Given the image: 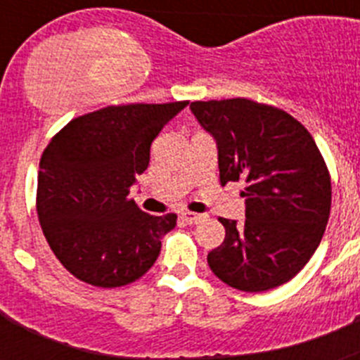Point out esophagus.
Returning <instances> with one entry per match:
<instances>
[{
  "instance_id": "1",
  "label": "esophagus",
  "mask_w": 360,
  "mask_h": 360,
  "mask_svg": "<svg viewBox=\"0 0 360 360\" xmlns=\"http://www.w3.org/2000/svg\"><path fill=\"white\" fill-rule=\"evenodd\" d=\"M205 218H207V216H205V214H196V212H189V211L182 212V219H184V221H186V224H189V225L202 224V221Z\"/></svg>"
}]
</instances>
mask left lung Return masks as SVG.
Here are the masks:
<instances>
[{"label": "left lung", "mask_w": 360, "mask_h": 360, "mask_svg": "<svg viewBox=\"0 0 360 360\" xmlns=\"http://www.w3.org/2000/svg\"><path fill=\"white\" fill-rule=\"evenodd\" d=\"M191 111L218 146L219 182L243 180L245 221L219 218L225 240L207 263L243 292L290 281L319 247L328 224L332 182L303 124L249 98L196 101Z\"/></svg>", "instance_id": "8db88e82"}]
</instances>
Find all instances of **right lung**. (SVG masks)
Returning <instances> with one entry per match:
<instances>
[{
  "label": "right lung",
  "mask_w": 360,
  "mask_h": 360,
  "mask_svg": "<svg viewBox=\"0 0 360 360\" xmlns=\"http://www.w3.org/2000/svg\"><path fill=\"white\" fill-rule=\"evenodd\" d=\"M187 101L120 104L70 120L49 142L37 174V216L70 274L94 287L129 285L157 262L176 214L151 216L129 189L149 148Z\"/></svg>",
  "instance_id": "right-lung-1"
}]
</instances>
